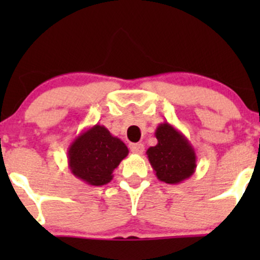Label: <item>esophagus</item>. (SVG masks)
Here are the masks:
<instances>
[{
    "instance_id": "esophagus-1",
    "label": "esophagus",
    "mask_w": 260,
    "mask_h": 260,
    "mask_svg": "<svg viewBox=\"0 0 260 260\" xmlns=\"http://www.w3.org/2000/svg\"><path fill=\"white\" fill-rule=\"evenodd\" d=\"M129 149L134 154H142L144 151V145L142 143H133V144H129Z\"/></svg>"
}]
</instances>
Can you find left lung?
Returning <instances> with one entry per match:
<instances>
[{
  "mask_svg": "<svg viewBox=\"0 0 260 260\" xmlns=\"http://www.w3.org/2000/svg\"><path fill=\"white\" fill-rule=\"evenodd\" d=\"M155 137L157 144L149 148L147 155L157 180L169 184H178L194 174V148L177 128L164 122L157 126Z\"/></svg>",
  "mask_w": 260,
  "mask_h": 260,
  "instance_id": "obj_1",
  "label": "left lung"
}]
</instances>
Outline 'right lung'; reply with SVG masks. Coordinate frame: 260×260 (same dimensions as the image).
I'll return each mask as SVG.
<instances>
[{
  "label": "right lung",
  "mask_w": 260,
  "mask_h": 260,
  "mask_svg": "<svg viewBox=\"0 0 260 260\" xmlns=\"http://www.w3.org/2000/svg\"><path fill=\"white\" fill-rule=\"evenodd\" d=\"M128 148L105 126L95 124L83 131L68 147V168L78 180L90 186L111 182L113 170L127 156Z\"/></svg>",
  "instance_id": "right-lung-1"
}]
</instances>
